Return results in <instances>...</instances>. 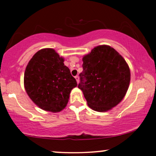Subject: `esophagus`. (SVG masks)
Listing matches in <instances>:
<instances>
[{
	"mask_svg": "<svg viewBox=\"0 0 156 156\" xmlns=\"http://www.w3.org/2000/svg\"><path fill=\"white\" fill-rule=\"evenodd\" d=\"M75 78H76V81H77V83H79V77H78V76H76V77H75Z\"/></svg>",
	"mask_w": 156,
	"mask_h": 156,
	"instance_id": "34e87169",
	"label": "esophagus"
}]
</instances>
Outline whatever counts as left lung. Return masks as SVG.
I'll return each instance as SVG.
<instances>
[{"instance_id":"obj_1","label":"left lung","mask_w":156,"mask_h":156,"mask_svg":"<svg viewBox=\"0 0 156 156\" xmlns=\"http://www.w3.org/2000/svg\"><path fill=\"white\" fill-rule=\"evenodd\" d=\"M82 61L83 72L78 87L89 108L108 112L126 94L130 80L129 66L115 49L106 44L96 46Z\"/></svg>"}]
</instances>
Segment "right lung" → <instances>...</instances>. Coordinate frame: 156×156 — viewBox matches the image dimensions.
I'll use <instances>...</instances> for the list:
<instances>
[{"mask_svg": "<svg viewBox=\"0 0 156 156\" xmlns=\"http://www.w3.org/2000/svg\"><path fill=\"white\" fill-rule=\"evenodd\" d=\"M64 58L53 48L37 51L27 64L24 87L31 100L39 108L57 113L67 106L69 94L77 82Z\"/></svg>", "mask_w": 156, "mask_h": 156, "instance_id": "add662e5", "label": "right lung"}]
</instances>
